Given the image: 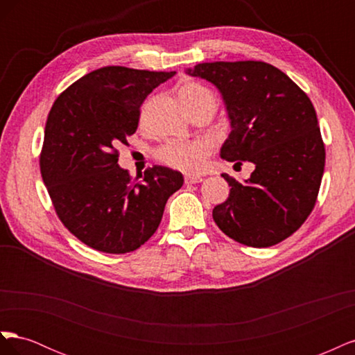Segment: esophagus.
<instances>
[{"instance_id":"1","label":"esophagus","mask_w":355,"mask_h":355,"mask_svg":"<svg viewBox=\"0 0 355 355\" xmlns=\"http://www.w3.org/2000/svg\"><path fill=\"white\" fill-rule=\"evenodd\" d=\"M200 182H202V178H201V176H194V175H187V176H185V184H187V185L200 184Z\"/></svg>"}]
</instances>
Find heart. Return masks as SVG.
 Wrapping results in <instances>:
<instances>
[{"instance_id": "heart-1", "label": "heart", "mask_w": 355, "mask_h": 355, "mask_svg": "<svg viewBox=\"0 0 355 355\" xmlns=\"http://www.w3.org/2000/svg\"><path fill=\"white\" fill-rule=\"evenodd\" d=\"M180 99L188 110L207 99H214L213 93L202 84L191 81L182 85ZM145 114V110H144ZM211 153V144L207 139L200 141H171L158 149V158L163 163L188 173L200 171Z\"/></svg>"}]
</instances>
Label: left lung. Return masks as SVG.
<instances>
[{
  "mask_svg": "<svg viewBox=\"0 0 355 355\" xmlns=\"http://www.w3.org/2000/svg\"><path fill=\"white\" fill-rule=\"evenodd\" d=\"M220 92L231 133L220 148L227 161H250L244 184L223 173L231 187L213 219L230 239L270 247L290 237L313 211L324 171L326 149L306 93L265 62L198 63L187 71Z\"/></svg>",
  "mask_w": 355,
  "mask_h": 355,
  "instance_id": "8db88e82",
  "label": "left lung"
}]
</instances>
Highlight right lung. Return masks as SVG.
Returning a JSON list of instances; mask_svg holds the SVG:
<instances>
[{
	"label": "right lung",
	"mask_w": 355,
	"mask_h": 355,
	"mask_svg": "<svg viewBox=\"0 0 355 355\" xmlns=\"http://www.w3.org/2000/svg\"><path fill=\"white\" fill-rule=\"evenodd\" d=\"M176 72L96 69L59 94L47 116L41 176L60 222L94 250L123 254L153 237L180 171L149 167L132 180L116 146L139 124L141 105Z\"/></svg>",
	"instance_id": "1"
}]
</instances>
